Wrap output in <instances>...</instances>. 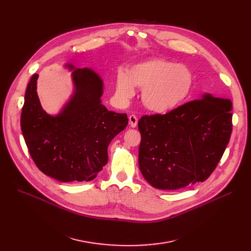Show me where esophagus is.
<instances>
[{
    "mask_svg": "<svg viewBox=\"0 0 251 251\" xmlns=\"http://www.w3.org/2000/svg\"><path fill=\"white\" fill-rule=\"evenodd\" d=\"M137 123H138V118L137 116L135 115H130L129 116V124L132 128H135L137 126Z\"/></svg>",
    "mask_w": 251,
    "mask_h": 251,
    "instance_id": "1",
    "label": "esophagus"
}]
</instances>
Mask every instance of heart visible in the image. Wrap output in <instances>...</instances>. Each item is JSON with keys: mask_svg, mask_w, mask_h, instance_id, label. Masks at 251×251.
<instances>
[{"mask_svg": "<svg viewBox=\"0 0 251 251\" xmlns=\"http://www.w3.org/2000/svg\"><path fill=\"white\" fill-rule=\"evenodd\" d=\"M195 83L192 70L182 64L152 58L132 65L127 75L120 71L116 77L117 98L126 102L142 88V101L154 113H167L180 106L191 94Z\"/></svg>", "mask_w": 251, "mask_h": 251, "instance_id": "b5f03b06", "label": "heart"}]
</instances>
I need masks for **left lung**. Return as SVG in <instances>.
<instances>
[{"label":"left lung","mask_w":251,"mask_h":251,"mask_svg":"<svg viewBox=\"0 0 251 251\" xmlns=\"http://www.w3.org/2000/svg\"><path fill=\"white\" fill-rule=\"evenodd\" d=\"M231 107L229 99L204 94L166 114L142 116L139 168L145 180L169 191L205 181L229 142Z\"/></svg>","instance_id":"8db88e82"}]
</instances>
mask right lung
Here are the masks:
<instances>
[{
	"instance_id": "1",
	"label": "right lung",
	"mask_w": 251,
	"mask_h": 251,
	"mask_svg": "<svg viewBox=\"0 0 251 251\" xmlns=\"http://www.w3.org/2000/svg\"><path fill=\"white\" fill-rule=\"evenodd\" d=\"M74 69V66L67 64ZM39 75L27 84L21 128L29 155L47 176L60 182H89L108 161L111 140L128 125L127 114L101 104L103 83L88 68L75 69V92L57 116L47 114L37 93Z\"/></svg>"
}]
</instances>
